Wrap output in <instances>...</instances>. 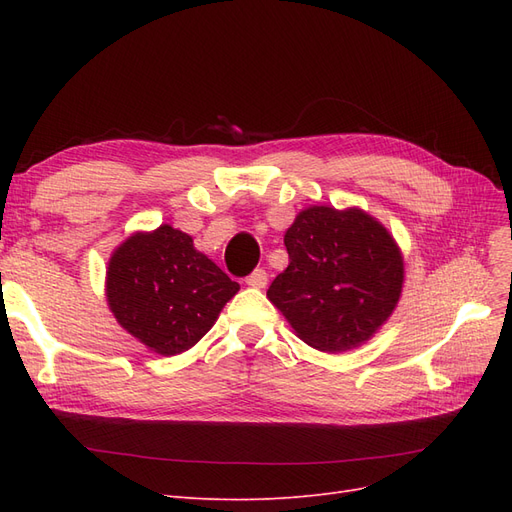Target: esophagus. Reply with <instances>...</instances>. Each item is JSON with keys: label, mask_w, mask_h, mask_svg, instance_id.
Returning <instances> with one entry per match:
<instances>
[{"label": "esophagus", "mask_w": 512, "mask_h": 512, "mask_svg": "<svg viewBox=\"0 0 512 512\" xmlns=\"http://www.w3.org/2000/svg\"><path fill=\"white\" fill-rule=\"evenodd\" d=\"M245 284L252 286V288H265L267 286V271L256 269L250 277H247Z\"/></svg>", "instance_id": "1"}]
</instances>
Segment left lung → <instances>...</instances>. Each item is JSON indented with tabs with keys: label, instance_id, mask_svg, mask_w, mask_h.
I'll use <instances>...</instances> for the list:
<instances>
[{
	"label": "left lung",
	"instance_id": "left-lung-1",
	"mask_svg": "<svg viewBox=\"0 0 512 512\" xmlns=\"http://www.w3.org/2000/svg\"><path fill=\"white\" fill-rule=\"evenodd\" d=\"M288 267L267 290L290 327L320 352H346L374 337L404 288V254L359 207L312 205L286 230Z\"/></svg>",
	"mask_w": 512,
	"mask_h": 512
}]
</instances>
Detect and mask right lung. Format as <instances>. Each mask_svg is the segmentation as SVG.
<instances>
[{"instance_id": "obj_1", "label": "right lung", "mask_w": 512, "mask_h": 512, "mask_svg": "<svg viewBox=\"0 0 512 512\" xmlns=\"http://www.w3.org/2000/svg\"><path fill=\"white\" fill-rule=\"evenodd\" d=\"M104 290L123 329L151 352L175 356L207 335L239 284L198 252L190 235L162 224L115 247Z\"/></svg>"}]
</instances>
